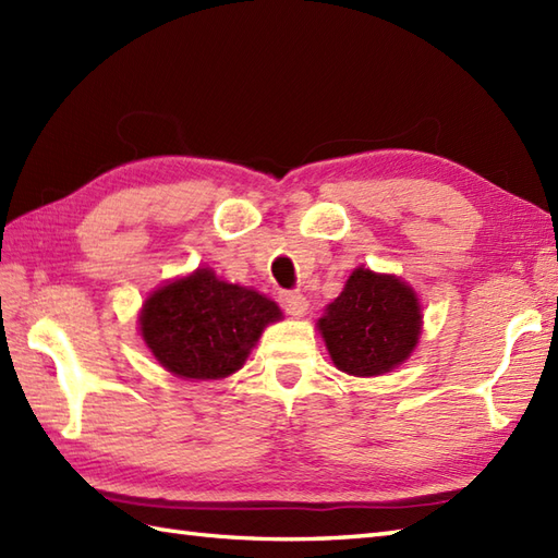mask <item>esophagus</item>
Instances as JSON below:
<instances>
[{
  "mask_svg": "<svg viewBox=\"0 0 558 558\" xmlns=\"http://www.w3.org/2000/svg\"><path fill=\"white\" fill-rule=\"evenodd\" d=\"M280 304L282 310H286L290 316H304L306 314V306H310V302H306L304 294L300 292H282L280 294Z\"/></svg>",
  "mask_w": 558,
  "mask_h": 558,
  "instance_id": "esophagus-1",
  "label": "esophagus"
}]
</instances>
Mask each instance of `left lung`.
Listing matches in <instances>:
<instances>
[{
	"instance_id": "obj_1",
	"label": "left lung",
	"mask_w": 558,
	"mask_h": 558,
	"mask_svg": "<svg viewBox=\"0 0 558 558\" xmlns=\"http://www.w3.org/2000/svg\"><path fill=\"white\" fill-rule=\"evenodd\" d=\"M316 326L340 372L378 376L396 369L417 345L420 300L400 278L357 268Z\"/></svg>"
}]
</instances>
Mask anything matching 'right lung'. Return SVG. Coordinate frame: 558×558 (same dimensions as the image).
Masks as SVG:
<instances>
[{
	"mask_svg": "<svg viewBox=\"0 0 558 558\" xmlns=\"http://www.w3.org/2000/svg\"><path fill=\"white\" fill-rule=\"evenodd\" d=\"M280 318V306L266 294L198 268L153 292L138 324L165 369L192 381H216L242 369L264 328Z\"/></svg>",
	"mask_w": 558,
	"mask_h": 558,
	"instance_id": "add662e5",
	"label": "right lung"
}]
</instances>
